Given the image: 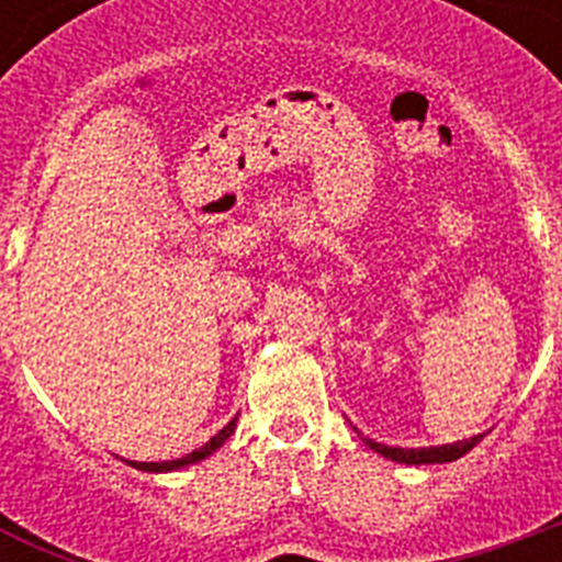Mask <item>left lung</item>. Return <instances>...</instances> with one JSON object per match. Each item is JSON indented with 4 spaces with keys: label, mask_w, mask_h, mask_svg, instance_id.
Here are the masks:
<instances>
[{
    "label": "left lung",
    "mask_w": 562,
    "mask_h": 562,
    "mask_svg": "<svg viewBox=\"0 0 562 562\" xmlns=\"http://www.w3.org/2000/svg\"><path fill=\"white\" fill-rule=\"evenodd\" d=\"M486 434L473 436V439L464 441H453V445H439V448H389V445H380L374 439H366L371 450H376L380 456L391 461H400V464H445V461H456L461 459L464 453L479 445Z\"/></svg>",
    "instance_id": "left-lung-1"
}]
</instances>
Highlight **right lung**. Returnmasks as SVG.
<instances>
[{
  "label": "right lung",
  "instance_id": "1",
  "mask_svg": "<svg viewBox=\"0 0 562 562\" xmlns=\"http://www.w3.org/2000/svg\"><path fill=\"white\" fill-rule=\"evenodd\" d=\"M236 430V419H231L225 425V428L220 430V434L213 436L211 441H205L202 448H196L193 453L182 456V459H171V461H128L132 467H137V470H146V473H168V470H180V467H188V464H196V461L207 459L211 453H216V450L225 445L227 439H231V434Z\"/></svg>",
  "mask_w": 562,
  "mask_h": 562
}]
</instances>
